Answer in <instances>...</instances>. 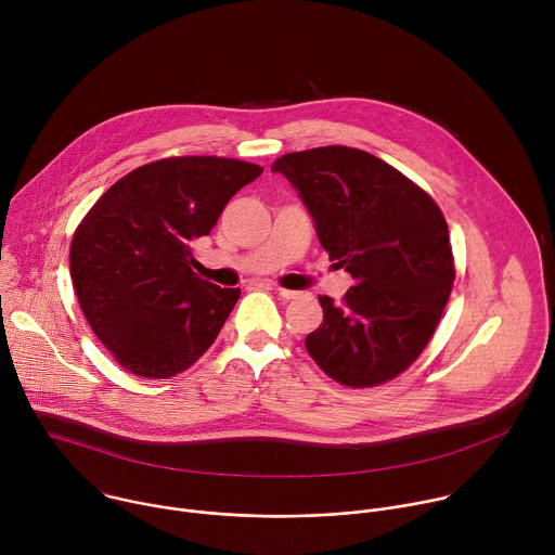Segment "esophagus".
<instances>
[{"mask_svg":"<svg viewBox=\"0 0 555 555\" xmlns=\"http://www.w3.org/2000/svg\"><path fill=\"white\" fill-rule=\"evenodd\" d=\"M274 289H276V294H279L281 298H285V300H292V298L298 296V292H294V289H285V287H274Z\"/></svg>","mask_w":555,"mask_h":555,"instance_id":"esophagus-1","label":"esophagus"}]
</instances>
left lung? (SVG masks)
<instances>
[{"label": "left lung", "instance_id": "8db88e82", "mask_svg": "<svg viewBox=\"0 0 555 555\" xmlns=\"http://www.w3.org/2000/svg\"><path fill=\"white\" fill-rule=\"evenodd\" d=\"M272 171L296 189L321 246L353 276L340 305L319 296L325 315L305 338L309 356L345 386L400 375L433 338L454 281L439 206L360 149L287 153Z\"/></svg>", "mask_w": 555, "mask_h": 555}]
</instances>
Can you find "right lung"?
I'll use <instances>...</instances> for the list:
<instances>
[{"label": "right lung", "mask_w": 555, "mask_h": 555, "mask_svg": "<svg viewBox=\"0 0 555 555\" xmlns=\"http://www.w3.org/2000/svg\"><path fill=\"white\" fill-rule=\"evenodd\" d=\"M261 173L259 165L228 157H167L118 180L76 228V298L127 371L171 377L215 343L242 289L202 281L193 246Z\"/></svg>", "instance_id": "obj_1"}]
</instances>
